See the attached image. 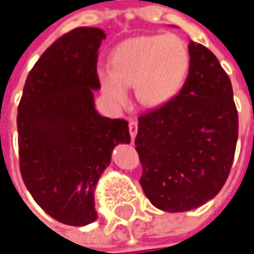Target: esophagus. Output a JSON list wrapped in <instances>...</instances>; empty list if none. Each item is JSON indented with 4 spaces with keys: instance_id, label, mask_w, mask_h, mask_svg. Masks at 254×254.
<instances>
[{
    "instance_id": "34e87169",
    "label": "esophagus",
    "mask_w": 254,
    "mask_h": 254,
    "mask_svg": "<svg viewBox=\"0 0 254 254\" xmlns=\"http://www.w3.org/2000/svg\"><path fill=\"white\" fill-rule=\"evenodd\" d=\"M136 132H138V122L136 121H129V133H130V138H132V141L135 139V136H136Z\"/></svg>"
}]
</instances>
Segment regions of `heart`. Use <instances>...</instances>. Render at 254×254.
Instances as JSON below:
<instances>
[{
    "instance_id": "heart-1",
    "label": "heart",
    "mask_w": 254,
    "mask_h": 254,
    "mask_svg": "<svg viewBox=\"0 0 254 254\" xmlns=\"http://www.w3.org/2000/svg\"><path fill=\"white\" fill-rule=\"evenodd\" d=\"M190 63L186 41L178 36H139L118 44L111 56V68L100 67L97 77L103 95L115 106L127 103V86L133 84L136 100L157 108L180 93Z\"/></svg>"
}]
</instances>
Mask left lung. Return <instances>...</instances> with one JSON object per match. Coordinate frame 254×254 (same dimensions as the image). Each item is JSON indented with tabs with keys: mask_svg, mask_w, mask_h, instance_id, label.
<instances>
[{
	"mask_svg": "<svg viewBox=\"0 0 254 254\" xmlns=\"http://www.w3.org/2000/svg\"><path fill=\"white\" fill-rule=\"evenodd\" d=\"M181 92L138 119L139 180L148 200L168 213L194 210L223 188L234 159L239 116L233 87L217 57L190 41Z\"/></svg>",
	"mask_w": 254,
	"mask_h": 254,
	"instance_id": "8db88e82",
	"label": "left lung"
}]
</instances>
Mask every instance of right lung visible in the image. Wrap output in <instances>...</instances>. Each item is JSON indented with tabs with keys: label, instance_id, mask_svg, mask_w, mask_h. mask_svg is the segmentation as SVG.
I'll list each match as a JSON object with an SVG mask.
<instances>
[{
	"label": "right lung",
	"instance_id": "add662e5",
	"mask_svg": "<svg viewBox=\"0 0 254 254\" xmlns=\"http://www.w3.org/2000/svg\"><path fill=\"white\" fill-rule=\"evenodd\" d=\"M105 33L79 27L56 40L28 73L18 105L20 171L54 220L86 226L97 218L95 188L113 148L129 143L127 122L99 115L97 56Z\"/></svg>",
	"mask_w": 254,
	"mask_h": 254
}]
</instances>
